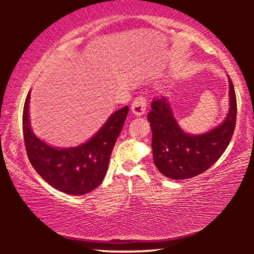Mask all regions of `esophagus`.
<instances>
[{"instance_id":"1","label":"esophagus","mask_w":254,"mask_h":254,"mask_svg":"<svg viewBox=\"0 0 254 254\" xmlns=\"http://www.w3.org/2000/svg\"><path fill=\"white\" fill-rule=\"evenodd\" d=\"M145 110H147V98L144 96H137L131 105L132 113L136 117H141V115L144 114Z\"/></svg>"}]
</instances>
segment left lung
Returning a JSON list of instances; mask_svg holds the SVG:
<instances>
[{"mask_svg":"<svg viewBox=\"0 0 254 254\" xmlns=\"http://www.w3.org/2000/svg\"><path fill=\"white\" fill-rule=\"evenodd\" d=\"M230 110L216 127L203 134H189L179 127L167 96L154 98L148 121L152 130L154 165L171 179H188L213 166L225 151L236 122V96L229 77Z\"/></svg>","mask_w":254,"mask_h":254,"instance_id":"obj_1","label":"left lung"}]
</instances>
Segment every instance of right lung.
I'll list each match as a JSON object with an SVG mask.
<instances>
[{
    "label": "right lung",
    "instance_id": "obj_1",
    "mask_svg": "<svg viewBox=\"0 0 254 254\" xmlns=\"http://www.w3.org/2000/svg\"><path fill=\"white\" fill-rule=\"evenodd\" d=\"M30 92L23 107V137L34 170L50 186L78 196L92 191L104 179L110 157L126 121L128 107L114 112L96 134L74 148H56L34 135L29 118Z\"/></svg>",
    "mask_w": 254,
    "mask_h": 254
}]
</instances>
